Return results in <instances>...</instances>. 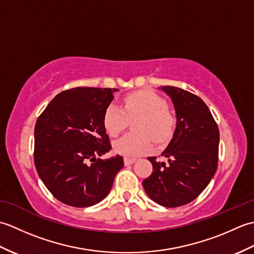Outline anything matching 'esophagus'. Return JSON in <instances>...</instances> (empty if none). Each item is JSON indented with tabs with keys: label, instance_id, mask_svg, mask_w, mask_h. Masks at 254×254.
I'll use <instances>...</instances> for the list:
<instances>
[{
	"label": "esophagus",
	"instance_id": "34e87169",
	"mask_svg": "<svg viewBox=\"0 0 254 254\" xmlns=\"http://www.w3.org/2000/svg\"><path fill=\"white\" fill-rule=\"evenodd\" d=\"M136 158H130V157H124V165L128 166V165H132L133 163H135Z\"/></svg>",
	"mask_w": 254,
	"mask_h": 254
}]
</instances>
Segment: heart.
I'll use <instances>...</instances> for the list:
<instances>
[{"label": "heart", "instance_id": "heart-1", "mask_svg": "<svg viewBox=\"0 0 254 254\" xmlns=\"http://www.w3.org/2000/svg\"><path fill=\"white\" fill-rule=\"evenodd\" d=\"M135 118L133 130L136 133L127 134L115 142L113 148L117 153L135 157L149 152L152 138L163 144L174 135L176 113L167 106L163 97L152 90H136L126 95L122 99V109L110 104L104 113V126L110 136L117 137Z\"/></svg>", "mask_w": 254, "mask_h": 254}]
</instances>
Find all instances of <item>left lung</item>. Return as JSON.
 I'll return each instance as SVG.
<instances>
[{"label":"left lung","mask_w":254,"mask_h":254,"mask_svg":"<svg viewBox=\"0 0 254 254\" xmlns=\"http://www.w3.org/2000/svg\"><path fill=\"white\" fill-rule=\"evenodd\" d=\"M177 113V127L161 156L148 157L154 171L143 181L147 195L166 207H178L195 199L217 169L219 130L205 102L190 91L164 86Z\"/></svg>","instance_id":"obj_1"}]
</instances>
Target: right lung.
I'll list each match as a JSON object with an SVG mask.
<instances>
[{
  "instance_id": "add662e5",
  "label": "right lung",
  "mask_w": 254,
  "mask_h": 254,
  "mask_svg": "<svg viewBox=\"0 0 254 254\" xmlns=\"http://www.w3.org/2000/svg\"><path fill=\"white\" fill-rule=\"evenodd\" d=\"M116 88L76 87L53 98L35 126L34 160L38 175L59 201L88 207L110 192L124 165L116 155L99 156L112 148L104 113Z\"/></svg>"
}]
</instances>
